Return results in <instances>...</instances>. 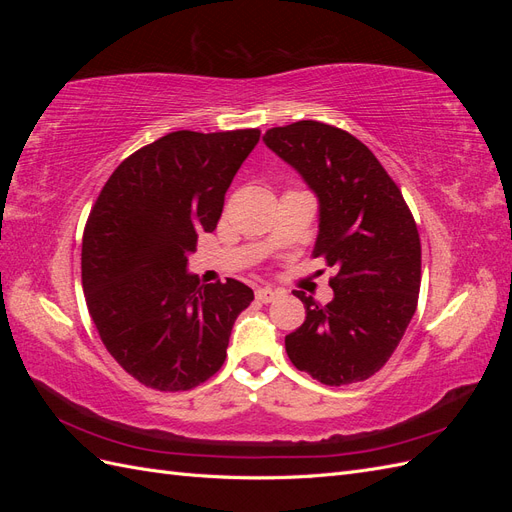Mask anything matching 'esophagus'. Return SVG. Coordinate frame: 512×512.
<instances>
[{
  "mask_svg": "<svg viewBox=\"0 0 512 512\" xmlns=\"http://www.w3.org/2000/svg\"><path fill=\"white\" fill-rule=\"evenodd\" d=\"M280 297V290L277 288H271V286H265V288H258L256 290V299L262 301V303H271L273 299Z\"/></svg>",
  "mask_w": 512,
  "mask_h": 512,
  "instance_id": "1",
  "label": "esophagus"
}]
</instances>
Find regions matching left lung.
I'll return each mask as SVG.
<instances>
[{"instance_id":"8db88e82","label":"left lung","mask_w":512,"mask_h":512,"mask_svg":"<svg viewBox=\"0 0 512 512\" xmlns=\"http://www.w3.org/2000/svg\"><path fill=\"white\" fill-rule=\"evenodd\" d=\"M262 141L314 192V256L337 269L327 305L294 290L307 316L286 335L288 359L329 386L367 380L416 312L421 239L412 213L374 153L344 130L309 119L271 128Z\"/></svg>"}]
</instances>
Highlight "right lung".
I'll return each mask as SVG.
<instances>
[{
  "mask_svg": "<svg viewBox=\"0 0 512 512\" xmlns=\"http://www.w3.org/2000/svg\"><path fill=\"white\" fill-rule=\"evenodd\" d=\"M260 130L170 132L123 160L83 235V292L113 359L158 391H188L226 359L232 324L254 292L203 284L188 271L200 232L218 226L224 196Z\"/></svg>",
  "mask_w": 512,
  "mask_h": 512,
  "instance_id": "1",
  "label": "right lung"
}]
</instances>
